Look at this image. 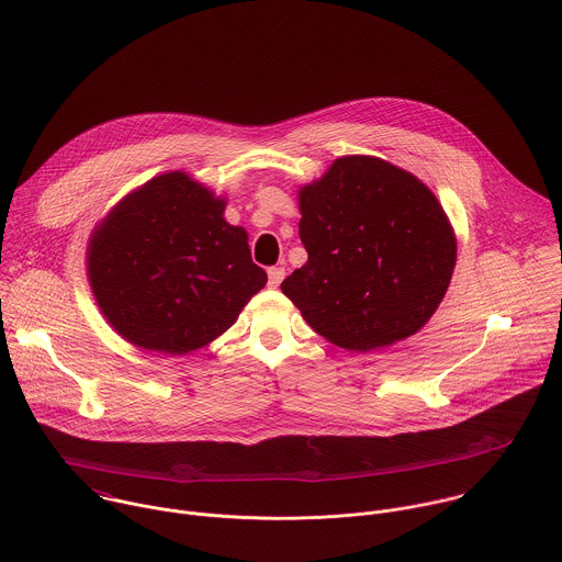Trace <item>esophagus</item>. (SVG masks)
Returning a JSON list of instances; mask_svg holds the SVG:
<instances>
[{"mask_svg": "<svg viewBox=\"0 0 562 562\" xmlns=\"http://www.w3.org/2000/svg\"><path fill=\"white\" fill-rule=\"evenodd\" d=\"M267 273H269V286L278 289L282 284V280H284V269L282 267H271Z\"/></svg>", "mask_w": 562, "mask_h": 562, "instance_id": "34e87169", "label": "esophagus"}]
</instances>
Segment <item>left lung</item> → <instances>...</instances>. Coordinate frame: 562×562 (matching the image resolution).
<instances>
[{
    "mask_svg": "<svg viewBox=\"0 0 562 562\" xmlns=\"http://www.w3.org/2000/svg\"><path fill=\"white\" fill-rule=\"evenodd\" d=\"M297 201L308 260L280 289L306 324L357 352L416 335L447 295L458 258L436 194L381 157L346 155Z\"/></svg>",
    "mask_w": 562,
    "mask_h": 562,
    "instance_id": "obj_1",
    "label": "left lung"
}]
</instances>
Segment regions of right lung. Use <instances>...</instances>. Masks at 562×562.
<instances>
[{"instance_id":"add662e5","label":"right lung","mask_w":562,"mask_h":562,"mask_svg":"<svg viewBox=\"0 0 562 562\" xmlns=\"http://www.w3.org/2000/svg\"><path fill=\"white\" fill-rule=\"evenodd\" d=\"M183 170L157 175L93 227L87 278L106 324L148 352L188 355L221 337L267 284L249 236Z\"/></svg>"}]
</instances>
